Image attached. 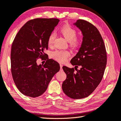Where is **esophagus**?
Returning a JSON list of instances; mask_svg holds the SVG:
<instances>
[{
  "label": "esophagus",
  "mask_w": 121,
  "mask_h": 121,
  "mask_svg": "<svg viewBox=\"0 0 121 121\" xmlns=\"http://www.w3.org/2000/svg\"><path fill=\"white\" fill-rule=\"evenodd\" d=\"M60 69H62V67H63V65H61V64H60Z\"/></svg>",
  "instance_id": "esophagus-1"
}]
</instances>
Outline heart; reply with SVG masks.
I'll use <instances>...</instances> for the list:
<instances>
[{"label": "heart", "instance_id": "b5f03b06", "mask_svg": "<svg viewBox=\"0 0 121 121\" xmlns=\"http://www.w3.org/2000/svg\"><path fill=\"white\" fill-rule=\"evenodd\" d=\"M60 32L64 38L68 42H69L70 46L72 48H77L81 44V40L76 38L77 34V31L70 26L68 25L63 26L60 29ZM54 38H55V34L54 33H52L49 35L48 39L49 46H51L52 45ZM70 55V53L68 51L56 50L52 53V57L59 62H65Z\"/></svg>", "mask_w": 121, "mask_h": 121}]
</instances>
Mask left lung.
I'll return each mask as SVG.
<instances>
[{"label": "left lung", "instance_id": "obj_1", "mask_svg": "<svg viewBox=\"0 0 121 121\" xmlns=\"http://www.w3.org/2000/svg\"><path fill=\"white\" fill-rule=\"evenodd\" d=\"M73 25L81 31L82 42L78 52L70 61L74 68H77V72L74 68L62 67L67 79L62 87L69 98L80 99L90 95L100 84L105 69L107 56L102 37L95 26L82 19ZM79 66L81 68L78 70Z\"/></svg>", "mask_w": 121, "mask_h": 121}]
</instances>
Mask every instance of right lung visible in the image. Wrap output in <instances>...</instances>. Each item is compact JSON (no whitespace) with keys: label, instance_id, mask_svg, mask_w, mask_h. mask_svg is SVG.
I'll return each mask as SVG.
<instances>
[{"label":"right lung","instance_id":"1","mask_svg":"<svg viewBox=\"0 0 121 121\" xmlns=\"http://www.w3.org/2000/svg\"><path fill=\"white\" fill-rule=\"evenodd\" d=\"M60 20L37 18L21 28L12 44L11 73L14 82L23 94L32 98L42 95L52 78L60 70L59 64L44 53L48 48V39ZM46 56L44 65L37 59Z\"/></svg>","mask_w":121,"mask_h":121}]
</instances>
